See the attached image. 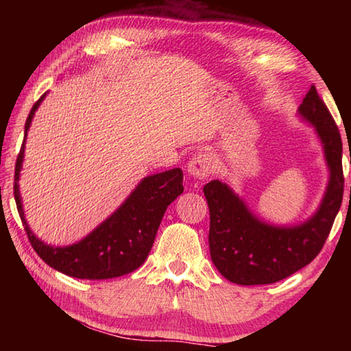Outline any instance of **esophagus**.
<instances>
[{
  "instance_id": "esophagus-1",
  "label": "esophagus",
  "mask_w": 351,
  "mask_h": 351,
  "mask_svg": "<svg viewBox=\"0 0 351 351\" xmlns=\"http://www.w3.org/2000/svg\"><path fill=\"white\" fill-rule=\"evenodd\" d=\"M212 171V158L207 153H198L187 164V173L197 180H204Z\"/></svg>"
}]
</instances>
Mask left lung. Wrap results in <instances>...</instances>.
<instances>
[{"label": "left lung", "mask_w": 351, "mask_h": 351, "mask_svg": "<svg viewBox=\"0 0 351 351\" xmlns=\"http://www.w3.org/2000/svg\"><path fill=\"white\" fill-rule=\"evenodd\" d=\"M297 114L314 128L328 169L325 193L310 218L297 224H272L255 215L229 184L213 180L203 189L210 212V258L219 274L232 283L245 287L276 283L311 263L341 209L342 141L314 86Z\"/></svg>", "instance_id": "left-lung-1"}]
</instances>
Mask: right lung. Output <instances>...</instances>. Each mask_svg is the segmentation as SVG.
Returning <instances> with one entry per match:
<instances>
[{
  "label": "right lung",
  "instance_id": "right-lung-1",
  "mask_svg": "<svg viewBox=\"0 0 351 351\" xmlns=\"http://www.w3.org/2000/svg\"><path fill=\"white\" fill-rule=\"evenodd\" d=\"M46 94L35 102L29 112L25 141L15 164V203L29 241L45 263L69 277L104 280L130 274L147 260L165 210L182 193V170L171 169L145 176L127 199L80 241L69 246L46 245L29 228L19 184L29 127Z\"/></svg>",
  "mask_w": 351,
  "mask_h": 351
}]
</instances>
